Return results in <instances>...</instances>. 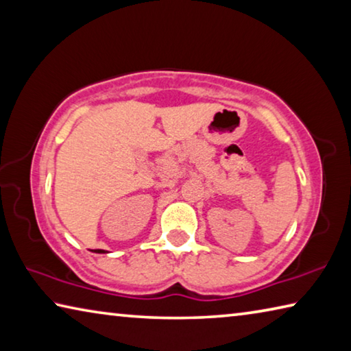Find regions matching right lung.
<instances>
[{
    "label": "right lung",
    "mask_w": 351,
    "mask_h": 351,
    "mask_svg": "<svg viewBox=\"0 0 351 351\" xmlns=\"http://www.w3.org/2000/svg\"><path fill=\"white\" fill-rule=\"evenodd\" d=\"M94 252H105V251H102V249H94Z\"/></svg>",
    "instance_id": "1"
}]
</instances>
